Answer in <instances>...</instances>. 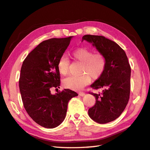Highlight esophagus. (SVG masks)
Listing matches in <instances>:
<instances>
[{"label":"esophagus","mask_w":150,"mask_h":150,"mask_svg":"<svg viewBox=\"0 0 150 150\" xmlns=\"http://www.w3.org/2000/svg\"><path fill=\"white\" fill-rule=\"evenodd\" d=\"M79 96H84V95H85V93L84 92L80 91V92H79Z\"/></svg>","instance_id":"1"}]
</instances>
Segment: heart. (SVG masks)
Masks as SVG:
<instances>
[{"label": "heart", "instance_id": "heart-1", "mask_svg": "<svg viewBox=\"0 0 150 150\" xmlns=\"http://www.w3.org/2000/svg\"><path fill=\"white\" fill-rule=\"evenodd\" d=\"M74 59L82 63L80 76H70L63 80L64 87L72 90L82 89L91 81L100 78L106 69L107 61L104 54L88 48H79L72 52ZM69 58L62 54L57 62V68L60 74L66 76L69 72Z\"/></svg>", "mask_w": 150, "mask_h": 150}]
</instances>
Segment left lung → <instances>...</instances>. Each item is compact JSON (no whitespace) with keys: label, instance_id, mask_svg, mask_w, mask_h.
I'll return each mask as SVG.
<instances>
[{"label":"left lung","instance_id":"8db88e82","mask_svg":"<svg viewBox=\"0 0 150 150\" xmlns=\"http://www.w3.org/2000/svg\"><path fill=\"white\" fill-rule=\"evenodd\" d=\"M92 43L106 56V69L100 78L91 85L93 89L103 88L101 94L89 92L96 103L88 115L94 121L104 124L117 118L128 103L130 94L131 67L125 51L115 42L104 36L85 35L82 41Z\"/></svg>","mask_w":150,"mask_h":150}]
</instances>
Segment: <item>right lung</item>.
<instances>
[{
  "mask_svg": "<svg viewBox=\"0 0 150 150\" xmlns=\"http://www.w3.org/2000/svg\"><path fill=\"white\" fill-rule=\"evenodd\" d=\"M72 36L44 40L25 57L19 81L25 111L36 123L54 128L64 121L68 102L78 96L69 89L51 94L52 88H59L60 73L57 62Z\"/></svg>",
  "mask_w": 150,
  "mask_h": 150,
  "instance_id": "1",
  "label": "right lung"
}]
</instances>
